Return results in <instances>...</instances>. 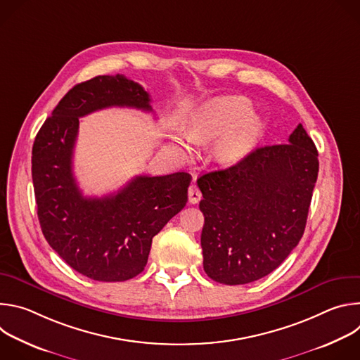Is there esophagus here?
<instances>
[{"mask_svg": "<svg viewBox=\"0 0 360 360\" xmlns=\"http://www.w3.org/2000/svg\"><path fill=\"white\" fill-rule=\"evenodd\" d=\"M200 198H202L200 191L198 189L196 185L192 184V185L189 186V189H188V199H189V202H191V203H198V202L200 200Z\"/></svg>", "mask_w": 360, "mask_h": 360, "instance_id": "34e87169", "label": "esophagus"}]
</instances>
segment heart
<instances>
[{
	"label": "heart",
	"instance_id": "b5f03b06",
	"mask_svg": "<svg viewBox=\"0 0 360 360\" xmlns=\"http://www.w3.org/2000/svg\"><path fill=\"white\" fill-rule=\"evenodd\" d=\"M262 134V121L250 114V102L245 96H219L198 108L186 128L191 142L217 141L215 155L224 164L242 161L255 148ZM184 153L191 148L178 139Z\"/></svg>",
	"mask_w": 360,
	"mask_h": 360
}]
</instances>
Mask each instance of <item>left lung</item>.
<instances>
[{
	"instance_id": "1",
	"label": "left lung",
	"mask_w": 360,
	"mask_h": 360,
	"mask_svg": "<svg viewBox=\"0 0 360 360\" xmlns=\"http://www.w3.org/2000/svg\"><path fill=\"white\" fill-rule=\"evenodd\" d=\"M289 143L256 148L238 164L202 175L203 271L245 285L274 272L299 243L318 179V149L302 124Z\"/></svg>"
}]
</instances>
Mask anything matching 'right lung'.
Instances as JSON below:
<instances>
[{
  "label": "right lung",
  "mask_w": 360,
  "mask_h": 360,
  "mask_svg": "<svg viewBox=\"0 0 360 360\" xmlns=\"http://www.w3.org/2000/svg\"><path fill=\"white\" fill-rule=\"evenodd\" d=\"M128 107L152 111L149 94L124 75H98L77 84L58 102L32 146V184L42 233L81 275L122 282L139 275L155 236L188 202L191 175H139L117 193L86 198L79 191L72 157L79 118Z\"/></svg>",
  "instance_id": "1"
}]
</instances>
